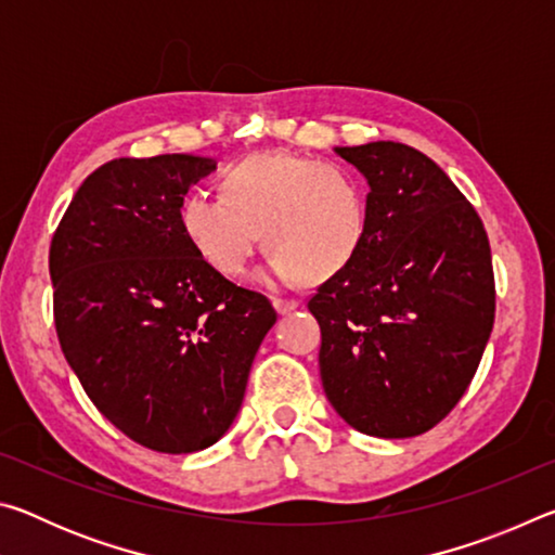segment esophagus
I'll use <instances>...</instances> for the list:
<instances>
[{"instance_id": "1", "label": "esophagus", "mask_w": 555, "mask_h": 555, "mask_svg": "<svg viewBox=\"0 0 555 555\" xmlns=\"http://www.w3.org/2000/svg\"><path fill=\"white\" fill-rule=\"evenodd\" d=\"M296 306H298L296 298H274V308H276V313H281V315L291 313Z\"/></svg>"}]
</instances>
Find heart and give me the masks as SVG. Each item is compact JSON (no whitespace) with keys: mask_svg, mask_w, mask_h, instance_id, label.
<instances>
[{"mask_svg":"<svg viewBox=\"0 0 555 555\" xmlns=\"http://www.w3.org/2000/svg\"><path fill=\"white\" fill-rule=\"evenodd\" d=\"M222 195L191 193L178 210L191 247L224 276H240L261 242L267 284L340 274L370 232V198L352 168L313 156L264 152L222 173Z\"/></svg>","mask_w":555,"mask_h":555,"instance_id":"1","label":"heart"}]
</instances>
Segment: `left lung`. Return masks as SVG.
Returning <instances> with one entry per match:
<instances>
[{
  "instance_id": "8db88e82",
  "label": "left lung",
  "mask_w": 555,
  "mask_h": 555,
  "mask_svg": "<svg viewBox=\"0 0 555 555\" xmlns=\"http://www.w3.org/2000/svg\"><path fill=\"white\" fill-rule=\"evenodd\" d=\"M335 152L367 178L370 232L308 300L325 397L360 434L421 436L463 399L490 340V240L443 168L413 146Z\"/></svg>"
}]
</instances>
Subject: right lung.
Wrapping results in <instances>:
<instances>
[{"label":"right lung","instance_id":"right-lung-1","mask_svg":"<svg viewBox=\"0 0 555 555\" xmlns=\"http://www.w3.org/2000/svg\"><path fill=\"white\" fill-rule=\"evenodd\" d=\"M212 158H115L92 171L53 232V318L65 360L98 411L156 453L228 434L269 298L215 271L181 232L183 195Z\"/></svg>","mask_w":555,"mask_h":555}]
</instances>
